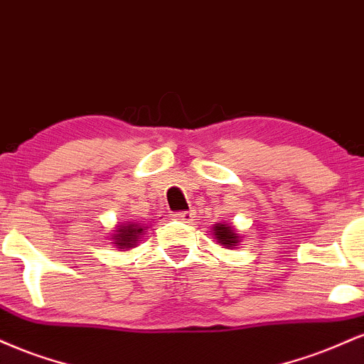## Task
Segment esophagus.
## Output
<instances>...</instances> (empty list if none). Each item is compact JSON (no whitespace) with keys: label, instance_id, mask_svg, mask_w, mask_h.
<instances>
[{"label":"esophagus","instance_id":"1","mask_svg":"<svg viewBox=\"0 0 364 364\" xmlns=\"http://www.w3.org/2000/svg\"><path fill=\"white\" fill-rule=\"evenodd\" d=\"M174 219H176V220H181V223H185V224H190V223H193V219H195V212H193V210L178 212V214H174Z\"/></svg>","mask_w":364,"mask_h":364}]
</instances>
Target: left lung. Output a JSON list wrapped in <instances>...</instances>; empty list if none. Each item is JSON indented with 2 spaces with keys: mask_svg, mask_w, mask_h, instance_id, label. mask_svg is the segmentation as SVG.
Segmentation results:
<instances>
[{
  "mask_svg": "<svg viewBox=\"0 0 364 364\" xmlns=\"http://www.w3.org/2000/svg\"><path fill=\"white\" fill-rule=\"evenodd\" d=\"M212 237L217 241L219 245H223V248L232 250L237 248V245L241 243L240 232L236 231V228H232L231 224L228 223H217L212 228Z\"/></svg>",
  "mask_w": 364,
  "mask_h": 364,
  "instance_id": "obj_1",
  "label": "left lung"
}]
</instances>
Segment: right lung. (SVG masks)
<instances>
[{
	"label": "right lung",
	"mask_w": 364,
	"mask_h": 364,
	"mask_svg": "<svg viewBox=\"0 0 364 364\" xmlns=\"http://www.w3.org/2000/svg\"><path fill=\"white\" fill-rule=\"evenodd\" d=\"M112 231L114 232H112L109 237L112 241V246L118 248L119 252H127V250L135 248V246L139 245L141 235L147 232V225L140 224L139 220H136V223H133V220H124V223L116 225Z\"/></svg>",
	"instance_id": "1"
}]
</instances>
